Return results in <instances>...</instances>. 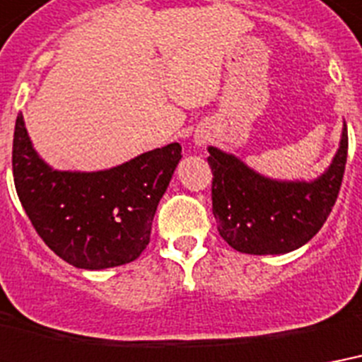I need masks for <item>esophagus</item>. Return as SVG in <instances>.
I'll use <instances>...</instances> for the list:
<instances>
[{"mask_svg":"<svg viewBox=\"0 0 362 362\" xmlns=\"http://www.w3.org/2000/svg\"><path fill=\"white\" fill-rule=\"evenodd\" d=\"M196 143H198V145H204V137H198V139H196Z\"/></svg>","mask_w":362,"mask_h":362,"instance_id":"34e87169","label":"esophagus"}]
</instances>
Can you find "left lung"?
<instances>
[{"label":"left lung","mask_w":362,"mask_h":362,"mask_svg":"<svg viewBox=\"0 0 362 362\" xmlns=\"http://www.w3.org/2000/svg\"><path fill=\"white\" fill-rule=\"evenodd\" d=\"M213 172V215L230 247L247 255H285L312 240L332 211L347 160L344 122L338 151L315 179H274L240 156L207 147Z\"/></svg>","instance_id":"obj_1"}]
</instances>
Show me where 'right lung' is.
Here are the masks:
<instances>
[{"label":"right lung","instance_id":"add662e5","mask_svg":"<svg viewBox=\"0 0 362 362\" xmlns=\"http://www.w3.org/2000/svg\"><path fill=\"white\" fill-rule=\"evenodd\" d=\"M181 160L170 143L98 172L54 170L33 149L18 113L13 175L18 200L47 245L83 270L136 260L151 240L156 206Z\"/></svg>","mask_w":362,"mask_h":362}]
</instances>
